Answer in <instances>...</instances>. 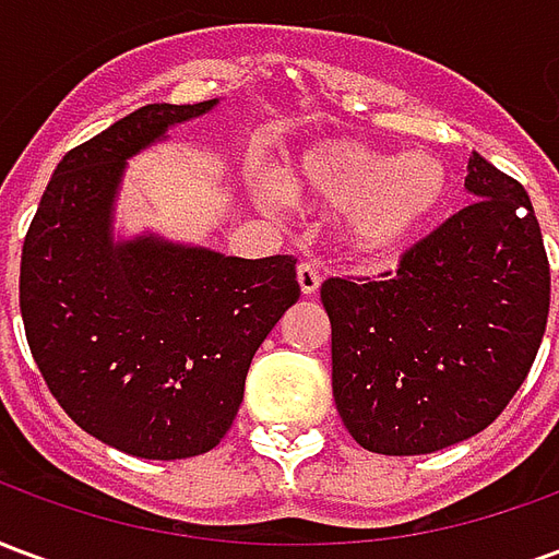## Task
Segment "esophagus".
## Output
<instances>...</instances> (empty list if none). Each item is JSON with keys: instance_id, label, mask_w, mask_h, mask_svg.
Here are the masks:
<instances>
[{"instance_id": "34e87169", "label": "esophagus", "mask_w": 559, "mask_h": 559, "mask_svg": "<svg viewBox=\"0 0 559 559\" xmlns=\"http://www.w3.org/2000/svg\"><path fill=\"white\" fill-rule=\"evenodd\" d=\"M296 278H299V290H302L305 296H314V293L320 290V281H323L314 263H299V269H296Z\"/></svg>"}]
</instances>
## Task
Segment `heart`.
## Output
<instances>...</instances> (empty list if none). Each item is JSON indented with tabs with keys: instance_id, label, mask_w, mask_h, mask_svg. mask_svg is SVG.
<instances>
[{
	"instance_id": "heart-1",
	"label": "heart",
	"mask_w": 559,
	"mask_h": 559,
	"mask_svg": "<svg viewBox=\"0 0 559 559\" xmlns=\"http://www.w3.org/2000/svg\"><path fill=\"white\" fill-rule=\"evenodd\" d=\"M281 194L311 209H341L338 230L362 257L404 254L449 200L452 179L428 152H389L329 140L281 167Z\"/></svg>"
}]
</instances>
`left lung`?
<instances>
[{
	"label": "left lung",
	"mask_w": 559,
	"mask_h": 559,
	"mask_svg": "<svg viewBox=\"0 0 559 559\" xmlns=\"http://www.w3.org/2000/svg\"><path fill=\"white\" fill-rule=\"evenodd\" d=\"M473 203L380 281L329 278L332 395L377 455H428L485 431L539 353L551 269L524 185L473 152Z\"/></svg>",
	"instance_id": "8db88e82"
}]
</instances>
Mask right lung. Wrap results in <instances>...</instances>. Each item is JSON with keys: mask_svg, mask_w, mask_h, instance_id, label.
Returning <instances> with one entry per match:
<instances>
[{"mask_svg": "<svg viewBox=\"0 0 559 559\" xmlns=\"http://www.w3.org/2000/svg\"><path fill=\"white\" fill-rule=\"evenodd\" d=\"M215 104H146L71 148L20 257V314L47 389L83 431L148 461L221 443L257 347L299 299L287 254L114 236L128 158Z\"/></svg>", "mask_w": 559, "mask_h": 559, "instance_id": "1", "label": "right lung"}]
</instances>
